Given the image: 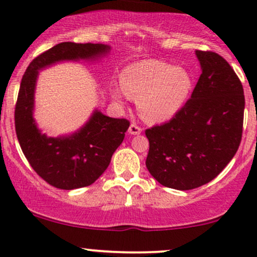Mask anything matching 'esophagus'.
<instances>
[{
    "mask_svg": "<svg viewBox=\"0 0 257 257\" xmlns=\"http://www.w3.org/2000/svg\"><path fill=\"white\" fill-rule=\"evenodd\" d=\"M129 134L132 135H139L141 132H143V128H140L138 124H135V123H132L131 126H129Z\"/></svg>",
    "mask_w": 257,
    "mask_h": 257,
    "instance_id": "esophagus-1",
    "label": "esophagus"
}]
</instances>
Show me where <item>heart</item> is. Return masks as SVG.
Instances as JSON below:
<instances>
[{
    "label": "heart",
    "mask_w": 257,
    "mask_h": 257,
    "mask_svg": "<svg viewBox=\"0 0 257 257\" xmlns=\"http://www.w3.org/2000/svg\"><path fill=\"white\" fill-rule=\"evenodd\" d=\"M194 79L190 70L161 60H141L120 72V88L111 90L118 102L123 98L137 99L140 116L147 122L162 123L172 119L184 107Z\"/></svg>",
    "instance_id": "heart-1"
}]
</instances>
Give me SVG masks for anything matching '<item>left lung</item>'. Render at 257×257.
Masks as SVG:
<instances>
[{
  "mask_svg": "<svg viewBox=\"0 0 257 257\" xmlns=\"http://www.w3.org/2000/svg\"><path fill=\"white\" fill-rule=\"evenodd\" d=\"M202 75L192 95L169 122L146 129V167L161 185L193 190L208 184L234 157L241 140L243 85L214 52L196 51Z\"/></svg>",
  "mask_w": 257,
  "mask_h": 257,
  "instance_id": "8db88e82",
  "label": "left lung"
}]
</instances>
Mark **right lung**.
Masks as SVG:
<instances>
[{"instance_id": "1", "label": "right lung", "mask_w": 257, "mask_h": 257, "mask_svg": "<svg viewBox=\"0 0 257 257\" xmlns=\"http://www.w3.org/2000/svg\"><path fill=\"white\" fill-rule=\"evenodd\" d=\"M110 51V46L101 43H59L35 58L23 76L14 113L18 141L35 172L57 188L75 190L95 182L122 144L129 120L94 110L85 124L72 134L47 137L34 118L38 73L61 61L98 60Z\"/></svg>"}]
</instances>
